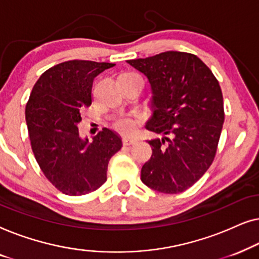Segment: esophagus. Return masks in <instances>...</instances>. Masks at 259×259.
I'll return each instance as SVG.
<instances>
[{
    "instance_id": "esophagus-1",
    "label": "esophagus",
    "mask_w": 259,
    "mask_h": 259,
    "mask_svg": "<svg viewBox=\"0 0 259 259\" xmlns=\"http://www.w3.org/2000/svg\"><path fill=\"white\" fill-rule=\"evenodd\" d=\"M136 143H137L136 139H131V138H122V144L125 145V146H130V145H133Z\"/></svg>"
}]
</instances>
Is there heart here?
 I'll return each mask as SVG.
<instances>
[{"mask_svg": "<svg viewBox=\"0 0 259 259\" xmlns=\"http://www.w3.org/2000/svg\"><path fill=\"white\" fill-rule=\"evenodd\" d=\"M139 122L138 118L132 116H121L114 121V128L122 134H132L136 131L137 123Z\"/></svg>", "mask_w": 259, "mask_h": 259, "instance_id": "obj_1", "label": "heart"}]
</instances>
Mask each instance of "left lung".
<instances>
[{"instance_id": "1", "label": "left lung", "mask_w": 259, "mask_h": 259, "mask_svg": "<svg viewBox=\"0 0 259 259\" xmlns=\"http://www.w3.org/2000/svg\"><path fill=\"white\" fill-rule=\"evenodd\" d=\"M147 76L154 111L146 123L152 157L141 168V182L162 193L183 192L210 167L224 122L218 80L198 56L165 52L127 61Z\"/></svg>"}]
</instances>
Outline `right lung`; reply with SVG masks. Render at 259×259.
<instances>
[{"label": "right lung", "mask_w": 259, "mask_h": 259, "mask_svg": "<svg viewBox=\"0 0 259 259\" xmlns=\"http://www.w3.org/2000/svg\"><path fill=\"white\" fill-rule=\"evenodd\" d=\"M114 63L70 60L46 70L26 106L30 145L41 171L60 192L83 196L107 180L108 161L122 146L118 134L104 128L81 139V111L92 104L93 80Z\"/></svg>", "instance_id": "right-lung-1"}]
</instances>
